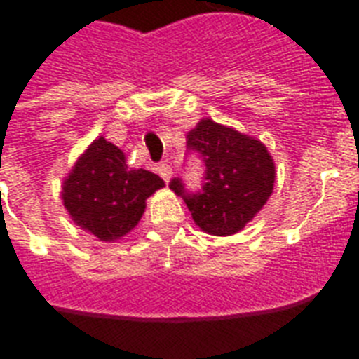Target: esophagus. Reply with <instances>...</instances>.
<instances>
[{
    "instance_id": "34e87169",
    "label": "esophagus",
    "mask_w": 359,
    "mask_h": 359,
    "mask_svg": "<svg viewBox=\"0 0 359 359\" xmlns=\"http://www.w3.org/2000/svg\"><path fill=\"white\" fill-rule=\"evenodd\" d=\"M156 169H158V173H160V177H162L165 182H169V180H171V177H173V168H171L169 163H160Z\"/></svg>"
}]
</instances>
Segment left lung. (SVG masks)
<instances>
[{
    "mask_svg": "<svg viewBox=\"0 0 359 359\" xmlns=\"http://www.w3.org/2000/svg\"><path fill=\"white\" fill-rule=\"evenodd\" d=\"M188 147L203 156L207 182L194 196H186L179 179L171 180L169 188L184 197L199 229L214 236L236 235L272 196L276 182L272 154L253 135L212 119H201L188 132Z\"/></svg>",
    "mask_w": 359,
    "mask_h": 359,
    "instance_id": "left-lung-1",
    "label": "left lung"
}]
</instances>
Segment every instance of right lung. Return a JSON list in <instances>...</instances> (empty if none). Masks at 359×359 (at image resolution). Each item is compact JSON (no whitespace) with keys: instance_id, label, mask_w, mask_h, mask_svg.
Wrapping results in <instances>:
<instances>
[{"instance_id":"1","label":"right lung","mask_w":359,"mask_h":359,"mask_svg":"<svg viewBox=\"0 0 359 359\" xmlns=\"http://www.w3.org/2000/svg\"><path fill=\"white\" fill-rule=\"evenodd\" d=\"M163 186L158 175L130 168L119 147L100 135L65 177L61 199L78 227L115 242L140 224L145 201Z\"/></svg>"}]
</instances>
